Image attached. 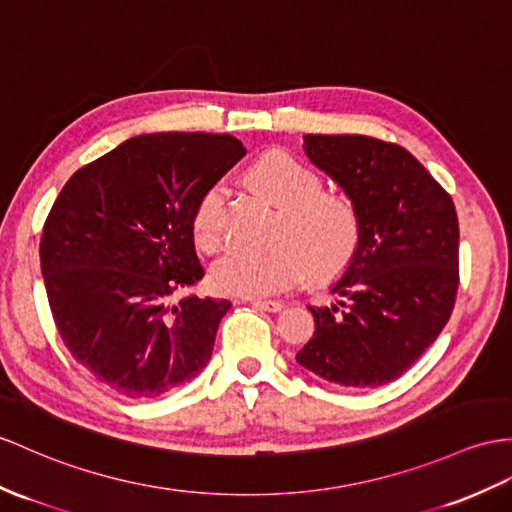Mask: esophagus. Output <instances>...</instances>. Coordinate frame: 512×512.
I'll return each instance as SVG.
<instances>
[{
  "label": "esophagus",
  "instance_id": "obj_1",
  "mask_svg": "<svg viewBox=\"0 0 512 512\" xmlns=\"http://www.w3.org/2000/svg\"><path fill=\"white\" fill-rule=\"evenodd\" d=\"M249 304L258 310H265V313H280L284 308V304L276 302V299H249Z\"/></svg>",
  "mask_w": 512,
  "mask_h": 512
}]
</instances>
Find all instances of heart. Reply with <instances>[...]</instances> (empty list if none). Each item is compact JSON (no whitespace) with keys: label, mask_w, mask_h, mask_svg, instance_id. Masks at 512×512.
Segmentation results:
<instances>
[{"label":"heart","mask_w":512,"mask_h":512,"mask_svg":"<svg viewBox=\"0 0 512 512\" xmlns=\"http://www.w3.org/2000/svg\"><path fill=\"white\" fill-rule=\"evenodd\" d=\"M256 189L280 208L263 249L234 247L210 267L217 291L241 297H269L293 289L310 276L328 280L352 263L360 245V215L350 199L323 191L317 173L286 152H269L249 171ZM226 186L215 182L199 197L191 217L193 239L217 249Z\"/></svg>","instance_id":"obj_1"}]
</instances>
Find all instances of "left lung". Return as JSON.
Here are the masks:
<instances>
[{"label":"left lung","instance_id":"obj_1","mask_svg":"<svg viewBox=\"0 0 512 512\" xmlns=\"http://www.w3.org/2000/svg\"><path fill=\"white\" fill-rule=\"evenodd\" d=\"M304 152L339 182L360 215V245L332 286L334 306H308L315 334L297 363L341 386L400 378L434 343L458 293V217L450 193L397 143L306 134Z\"/></svg>","mask_w":512,"mask_h":512}]
</instances>
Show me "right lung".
I'll return each mask as SVG.
<instances>
[{"instance_id":"add662e5","label":"right lung","mask_w":512,"mask_h":512,"mask_svg":"<svg viewBox=\"0 0 512 512\" xmlns=\"http://www.w3.org/2000/svg\"><path fill=\"white\" fill-rule=\"evenodd\" d=\"M243 156L230 134H141L62 186L41 236L45 291L62 343L108 389L154 400L213 356L230 302L189 293L204 278L191 217Z\"/></svg>"}]
</instances>
